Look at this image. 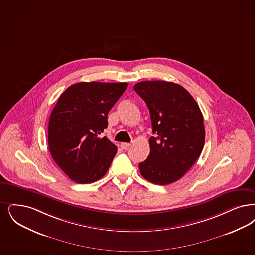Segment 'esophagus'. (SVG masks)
Segmentation results:
<instances>
[{"label": "esophagus", "mask_w": 255, "mask_h": 255, "mask_svg": "<svg viewBox=\"0 0 255 255\" xmlns=\"http://www.w3.org/2000/svg\"><path fill=\"white\" fill-rule=\"evenodd\" d=\"M131 146V143H122L121 144V148L123 149V150H126V149H128L129 147Z\"/></svg>", "instance_id": "obj_1"}]
</instances>
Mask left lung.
<instances>
[{
  "label": "left lung",
  "instance_id": "obj_1",
  "mask_svg": "<svg viewBox=\"0 0 255 255\" xmlns=\"http://www.w3.org/2000/svg\"><path fill=\"white\" fill-rule=\"evenodd\" d=\"M133 89L149 108L155 134L149 140V156L139 163L140 173L153 184L173 183L191 169L203 150V115L179 84L145 81Z\"/></svg>",
  "mask_w": 255,
  "mask_h": 255
}]
</instances>
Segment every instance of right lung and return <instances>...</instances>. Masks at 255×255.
<instances>
[{
    "label": "right lung",
    "instance_id": "obj_1",
    "mask_svg": "<svg viewBox=\"0 0 255 255\" xmlns=\"http://www.w3.org/2000/svg\"><path fill=\"white\" fill-rule=\"evenodd\" d=\"M127 82H79L63 92L52 110L48 146L53 159L73 181L95 182L108 171L118 148L100 134L108 112Z\"/></svg>",
    "mask_w": 255,
    "mask_h": 255
}]
</instances>
